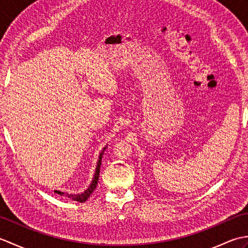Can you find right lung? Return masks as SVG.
<instances>
[{
	"label": "right lung",
	"mask_w": 248,
	"mask_h": 248,
	"mask_svg": "<svg viewBox=\"0 0 248 248\" xmlns=\"http://www.w3.org/2000/svg\"><path fill=\"white\" fill-rule=\"evenodd\" d=\"M107 147H104L103 150L101 154H100L99 155V160H98V163H97V167H96V171H94V175H93V181L91 183V186H88V188L86 189L85 192H83L81 194H65L64 192H61V191H54L55 193H57L59 195H61V196H67L68 198H71L72 200H75V202H86V200L88 199V197L91 196V194L94 191V188H96L97 184H98V180H99V172H100V166H101V161H102V156H103V154H104V150Z\"/></svg>",
	"instance_id": "1"
}]
</instances>
